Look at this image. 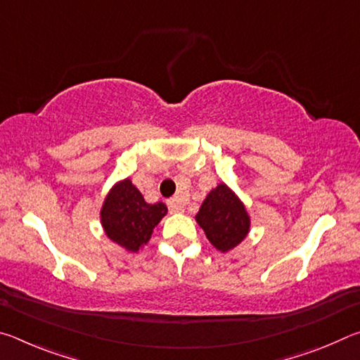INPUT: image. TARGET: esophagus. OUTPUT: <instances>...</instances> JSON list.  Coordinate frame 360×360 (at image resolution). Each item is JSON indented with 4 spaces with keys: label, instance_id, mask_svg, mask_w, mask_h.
<instances>
[{
    "label": "esophagus",
    "instance_id": "obj_1",
    "mask_svg": "<svg viewBox=\"0 0 360 360\" xmlns=\"http://www.w3.org/2000/svg\"><path fill=\"white\" fill-rule=\"evenodd\" d=\"M184 206H186V202L181 197H173V198L168 200V208L172 210L173 212L184 211Z\"/></svg>",
    "mask_w": 360,
    "mask_h": 360
}]
</instances>
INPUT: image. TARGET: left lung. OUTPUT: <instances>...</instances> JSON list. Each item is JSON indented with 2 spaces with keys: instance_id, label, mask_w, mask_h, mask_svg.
<instances>
[{
  "instance_id": "left-lung-1",
  "label": "left lung",
  "mask_w": 360,
  "mask_h": 360,
  "mask_svg": "<svg viewBox=\"0 0 360 360\" xmlns=\"http://www.w3.org/2000/svg\"><path fill=\"white\" fill-rule=\"evenodd\" d=\"M195 219L211 245L222 252L240 245L251 224L245 205L225 184L212 188Z\"/></svg>"
}]
</instances>
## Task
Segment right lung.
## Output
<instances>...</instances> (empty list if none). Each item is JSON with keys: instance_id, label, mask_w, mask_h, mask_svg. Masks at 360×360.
Masks as SVG:
<instances>
[{"instance_id": "right-lung-1", "label": "right lung", "mask_w": 360, "mask_h": 360, "mask_svg": "<svg viewBox=\"0 0 360 360\" xmlns=\"http://www.w3.org/2000/svg\"><path fill=\"white\" fill-rule=\"evenodd\" d=\"M162 202L149 205L130 179L112 187L101 208V224L109 240L136 252L149 241L152 230L167 214Z\"/></svg>"}]
</instances>
